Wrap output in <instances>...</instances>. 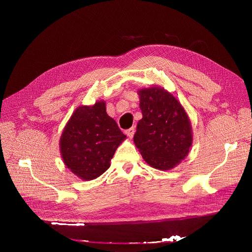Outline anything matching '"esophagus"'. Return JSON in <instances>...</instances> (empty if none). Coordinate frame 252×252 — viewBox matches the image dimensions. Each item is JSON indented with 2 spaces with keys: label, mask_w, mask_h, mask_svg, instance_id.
<instances>
[{
  "label": "esophagus",
  "mask_w": 252,
  "mask_h": 252,
  "mask_svg": "<svg viewBox=\"0 0 252 252\" xmlns=\"http://www.w3.org/2000/svg\"><path fill=\"white\" fill-rule=\"evenodd\" d=\"M126 132V134H127V136H129V138H132L133 136V134H134V132H135V129H134V127H131V128H129V129H127V130L125 131Z\"/></svg>",
  "instance_id": "esophagus-1"
}]
</instances>
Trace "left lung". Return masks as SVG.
<instances>
[{"instance_id":"8db88e82","label":"left lung","mask_w":252,"mask_h":252,"mask_svg":"<svg viewBox=\"0 0 252 252\" xmlns=\"http://www.w3.org/2000/svg\"><path fill=\"white\" fill-rule=\"evenodd\" d=\"M138 94L143 118L133 136L135 146L154 168L172 169L191 147L190 120L181 103L164 88H143Z\"/></svg>"}]
</instances>
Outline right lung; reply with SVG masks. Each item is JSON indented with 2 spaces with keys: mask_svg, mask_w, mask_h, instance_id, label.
Segmentation results:
<instances>
[{
  "mask_svg": "<svg viewBox=\"0 0 252 252\" xmlns=\"http://www.w3.org/2000/svg\"><path fill=\"white\" fill-rule=\"evenodd\" d=\"M125 139L117 122L106 112V103L97 101L74 110L61 135V155L72 173L90 181L109 168L114 152Z\"/></svg>",
  "mask_w": 252,
  "mask_h": 252,
  "instance_id": "1",
  "label": "right lung"
}]
</instances>
